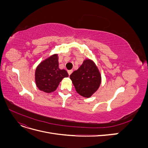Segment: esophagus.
Segmentation results:
<instances>
[{"instance_id": "obj_1", "label": "esophagus", "mask_w": 148, "mask_h": 148, "mask_svg": "<svg viewBox=\"0 0 148 148\" xmlns=\"http://www.w3.org/2000/svg\"><path fill=\"white\" fill-rule=\"evenodd\" d=\"M72 72H73V70H69V71H68V73H69V75H70L71 74V73H72Z\"/></svg>"}]
</instances>
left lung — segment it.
Listing matches in <instances>:
<instances>
[{
    "label": "left lung",
    "instance_id": "1",
    "mask_svg": "<svg viewBox=\"0 0 148 148\" xmlns=\"http://www.w3.org/2000/svg\"><path fill=\"white\" fill-rule=\"evenodd\" d=\"M76 91L84 97H90L99 88L101 75L95 65L90 59L84 60L79 68L70 76Z\"/></svg>",
    "mask_w": 148,
    "mask_h": 148
}]
</instances>
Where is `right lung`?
I'll use <instances>...</instances> for the list:
<instances>
[{
  "mask_svg": "<svg viewBox=\"0 0 148 148\" xmlns=\"http://www.w3.org/2000/svg\"><path fill=\"white\" fill-rule=\"evenodd\" d=\"M68 77L65 70L59 69L57 54L41 62L35 71L36 84L39 89L47 93L56 91L62 79Z\"/></svg>",
  "mask_w": 148,
  "mask_h": 148,
  "instance_id": "1",
  "label": "right lung"
}]
</instances>
